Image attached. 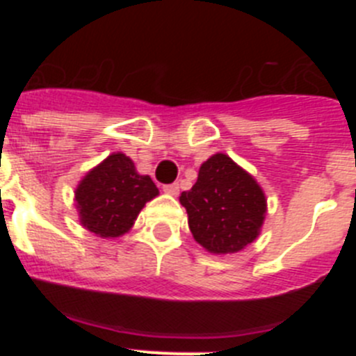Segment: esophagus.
Listing matches in <instances>:
<instances>
[{"instance_id": "1", "label": "esophagus", "mask_w": 356, "mask_h": 356, "mask_svg": "<svg viewBox=\"0 0 356 356\" xmlns=\"http://www.w3.org/2000/svg\"><path fill=\"white\" fill-rule=\"evenodd\" d=\"M163 193L169 194V196H178V193H180V185L178 184L163 185Z\"/></svg>"}]
</instances>
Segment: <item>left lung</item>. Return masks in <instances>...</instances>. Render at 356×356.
Segmentation results:
<instances>
[{
    "label": "left lung",
    "mask_w": 356,
    "mask_h": 356,
    "mask_svg": "<svg viewBox=\"0 0 356 356\" xmlns=\"http://www.w3.org/2000/svg\"><path fill=\"white\" fill-rule=\"evenodd\" d=\"M194 241L209 253H238L257 241L267 200L253 176L225 153L201 163L197 181L180 196Z\"/></svg>",
    "instance_id": "1"
}]
</instances>
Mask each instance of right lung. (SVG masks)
Masks as SVG:
<instances>
[{
  "label": "right lung",
  "mask_w": 356,
  "mask_h": 356,
  "mask_svg": "<svg viewBox=\"0 0 356 356\" xmlns=\"http://www.w3.org/2000/svg\"><path fill=\"white\" fill-rule=\"evenodd\" d=\"M159 188L147 175H139L130 156L118 151L90 169L74 191V205L83 228L102 238L128 234L147 201Z\"/></svg>",
  "instance_id": "obj_1"
}]
</instances>
